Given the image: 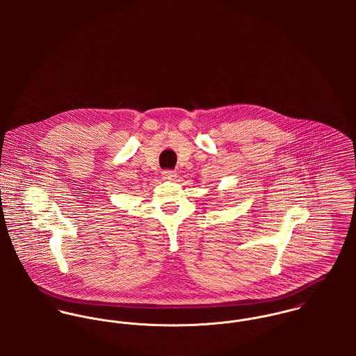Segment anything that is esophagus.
Wrapping results in <instances>:
<instances>
[{
	"label": "esophagus",
	"mask_w": 356,
	"mask_h": 356,
	"mask_svg": "<svg viewBox=\"0 0 356 356\" xmlns=\"http://www.w3.org/2000/svg\"><path fill=\"white\" fill-rule=\"evenodd\" d=\"M163 178L168 179V181H172V179L177 178V172L174 170H165V171H163Z\"/></svg>",
	"instance_id": "1"
}]
</instances>
